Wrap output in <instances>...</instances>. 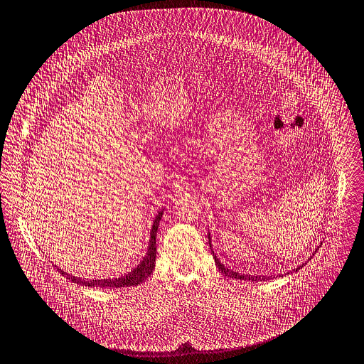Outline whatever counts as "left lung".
I'll return each instance as SVG.
<instances>
[{
    "label": "left lung",
    "instance_id": "8db88e82",
    "mask_svg": "<svg viewBox=\"0 0 364 364\" xmlns=\"http://www.w3.org/2000/svg\"><path fill=\"white\" fill-rule=\"evenodd\" d=\"M210 245H211V244H210ZM213 255H214V252H213ZM214 258H215V264H217L218 269H220L225 277L235 278V279H247V281H265V279H268V277H251V275H241V274L232 272V271H230L228 268H225L224 264H221L220 259H218L215 255H214ZM304 265H305V264H304ZM304 265H302V267H304ZM298 269H301V267H299ZM298 269H296V271H298Z\"/></svg>",
    "mask_w": 364,
    "mask_h": 364
}]
</instances>
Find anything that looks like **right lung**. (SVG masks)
<instances>
[{"label": "right lung", "mask_w": 364, "mask_h": 364, "mask_svg": "<svg viewBox=\"0 0 364 364\" xmlns=\"http://www.w3.org/2000/svg\"><path fill=\"white\" fill-rule=\"evenodd\" d=\"M160 220H161V213H159V215L156 217V220L153 223V228H151V234H150V245H149V250H147V254H146L144 259L140 262V265H137V268H134L127 275L120 277V278H114V279L86 281V279H79L76 277L68 275L62 269H58V271L62 275H66V278H69L72 282L79 284V285H85V287H90V288H127V287H136V285L144 282L153 274L154 262H156V237H157V228H159Z\"/></svg>", "instance_id": "right-lung-1"}]
</instances>
